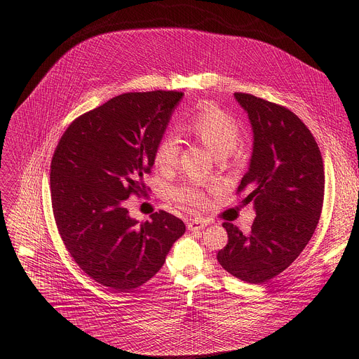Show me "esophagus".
<instances>
[{
  "instance_id": "1",
  "label": "esophagus",
  "mask_w": 359,
  "mask_h": 359,
  "mask_svg": "<svg viewBox=\"0 0 359 359\" xmlns=\"http://www.w3.org/2000/svg\"><path fill=\"white\" fill-rule=\"evenodd\" d=\"M208 224H209V223H208L206 220L198 219V217H194V219H190V220L187 222V229H189L190 231H194V230L204 229V227H206Z\"/></svg>"
}]
</instances>
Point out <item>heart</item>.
Segmentation results:
<instances>
[{
  "mask_svg": "<svg viewBox=\"0 0 359 359\" xmlns=\"http://www.w3.org/2000/svg\"><path fill=\"white\" fill-rule=\"evenodd\" d=\"M189 132L208 146L216 158H226L236 149L240 140V129L237 122L215 105L204 107L191 118L187 125ZM180 156V142L175 135L163 136L156 144L155 166L161 172H170ZM170 197L183 208H201L208 203L203 184L197 182H186L170 190Z\"/></svg>",
  "mask_w": 359,
  "mask_h": 359,
  "instance_id": "1",
  "label": "heart"
}]
</instances>
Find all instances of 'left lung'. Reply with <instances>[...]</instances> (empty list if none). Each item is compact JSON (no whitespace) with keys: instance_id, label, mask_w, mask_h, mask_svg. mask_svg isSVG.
I'll return each mask as SVG.
<instances>
[{"instance_id":"left-lung-1","label":"left lung","mask_w":359,"mask_h":359,"mask_svg":"<svg viewBox=\"0 0 359 359\" xmlns=\"http://www.w3.org/2000/svg\"><path fill=\"white\" fill-rule=\"evenodd\" d=\"M252 128V153L237 193L252 201L255 219L248 234L226 222L229 243L217 262L231 276L263 284L283 273L311 240L324 203L320 147L290 109L250 93L236 92Z\"/></svg>"}]
</instances>
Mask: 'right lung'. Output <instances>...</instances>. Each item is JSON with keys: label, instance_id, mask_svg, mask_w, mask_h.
Masks as SVG:
<instances>
[{"label": "right lung", "instance_id": "right-lung-1", "mask_svg": "<svg viewBox=\"0 0 359 359\" xmlns=\"http://www.w3.org/2000/svg\"><path fill=\"white\" fill-rule=\"evenodd\" d=\"M183 93L128 92L65 130L50 162V200L60 236L79 269L96 283L129 292L163 266L186 226L159 210L139 224L125 200L143 194V176Z\"/></svg>", "mask_w": 359, "mask_h": 359}]
</instances>
